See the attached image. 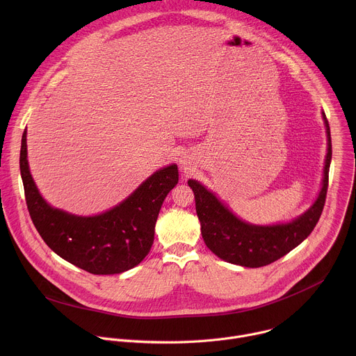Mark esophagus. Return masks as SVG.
<instances>
[{"mask_svg":"<svg viewBox=\"0 0 356 356\" xmlns=\"http://www.w3.org/2000/svg\"><path fill=\"white\" fill-rule=\"evenodd\" d=\"M180 166H181L184 170H190V169H188V168H190V162H187L184 158L180 159Z\"/></svg>","mask_w":356,"mask_h":356,"instance_id":"1","label":"esophagus"}]
</instances>
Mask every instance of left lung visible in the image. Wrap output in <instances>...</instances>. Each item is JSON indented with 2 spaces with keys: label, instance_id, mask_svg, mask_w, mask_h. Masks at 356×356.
<instances>
[{
  "label": "left lung",
  "instance_id": "8db88e82",
  "mask_svg": "<svg viewBox=\"0 0 356 356\" xmlns=\"http://www.w3.org/2000/svg\"><path fill=\"white\" fill-rule=\"evenodd\" d=\"M323 120L327 132V156L321 188L313 206L290 222L249 224L236 217L206 186L193 179L187 181L194 191L202 239L220 259L245 268L266 266L284 257L312 234L324 209L332 156L330 125L324 111Z\"/></svg>",
  "mask_w": 356,
  "mask_h": 356
}]
</instances>
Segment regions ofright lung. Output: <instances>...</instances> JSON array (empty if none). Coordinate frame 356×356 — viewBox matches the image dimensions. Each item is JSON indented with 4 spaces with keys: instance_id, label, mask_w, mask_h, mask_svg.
Masks as SVG:
<instances>
[{
    "instance_id": "obj_1",
    "label": "right lung",
    "mask_w": 356,
    "mask_h": 356,
    "mask_svg": "<svg viewBox=\"0 0 356 356\" xmlns=\"http://www.w3.org/2000/svg\"><path fill=\"white\" fill-rule=\"evenodd\" d=\"M19 169L29 216L42 239L60 258L92 275L122 273L145 259L161 207L179 181L177 165H169L142 181L118 206L84 217L55 209L40 195L28 165L26 129Z\"/></svg>"
}]
</instances>
